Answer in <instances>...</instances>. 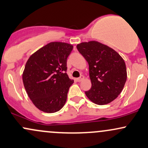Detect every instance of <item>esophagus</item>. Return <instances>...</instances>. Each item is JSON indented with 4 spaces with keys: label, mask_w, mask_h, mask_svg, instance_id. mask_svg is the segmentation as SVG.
<instances>
[{
    "label": "esophagus",
    "mask_w": 148,
    "mask_h": 148,
    "mask_svg": "<svg viewBox=\"0 0 148 148\" xmlns=\"http://www.w3.org/2000/svg\"><path fill=\"white\" fill-rule=\"evenodd\" d=\"M84 75H81L79 78H77V79H76V80H77V82H81L83 79H84Z\"/></svg>",
    "instance_id": "34e87169"
}]
</instances>
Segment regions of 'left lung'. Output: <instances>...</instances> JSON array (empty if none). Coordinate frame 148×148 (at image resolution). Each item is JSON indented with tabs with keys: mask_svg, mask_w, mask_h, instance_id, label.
Instances as JSON below:
<instances>
[{
	"mask_svg": "<svg viewBox=\"0 0 148 148\" xmlns=\"http://www.w3.org/2000/svg\"><path fill=\"white\" fill-rule=\"evenodd\" d=\"M77 48L89 66L91 88L85 94L96 105L110 103L119 96L126 82L124 60L112 48L98 41L80 43Z\"/></svg>",
	"mask_w": 148,
	"mask_h": 148,
	"instance_id": "obj_1",
	"label": "left lung"
}]
</instances>
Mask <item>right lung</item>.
<instances>
[{"label": "right lung", "instance_id": "add662e5", "mask_svg": "<svg viewBox=\"0 0 148 148\" xmlns=\"http://www.w3.org/2000/svg\"><path fill=\"white\" fill-rule=\"evenodd\" d=\"M73 45L50 42L33 53L23 73L24 87L34 106L43 112L55 113L65 105L73 79L66 73L67 58Z\"/></svg>", "mask_w": 148, "mask_h": 148}]
</instances>
